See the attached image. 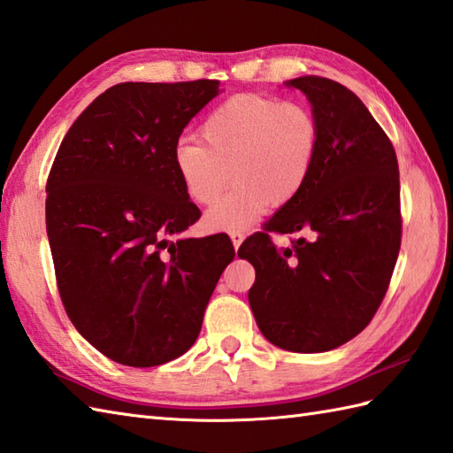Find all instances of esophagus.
Returning <instances> with one entry per match:
<instances>
[{
	"instance_id": "obj_1",
	"label": "esophagus",
	"mask_w": 453,
	"mask_h": 453,
	"mask_svg": "<svg viewBox=\"0 0 453 453\" xmlns=\"http://www.w3.org/2000/svg\"><path fill=\"white\" fill-rule=\"evenodd\" d=\"M229 237H232V242H234V247L237 249L239 245L243 243V239H245V232L243 229H234L232 234H229Z\"/></svg>"
}]
</instances>
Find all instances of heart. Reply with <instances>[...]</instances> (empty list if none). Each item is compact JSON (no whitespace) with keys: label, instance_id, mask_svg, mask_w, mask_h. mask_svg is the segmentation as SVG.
I'll return each mask as SVG.
<instances>
[{"label":"heart","instance_id":"heart-1","mask_svg":"<svg viewBox=\"0 0 453 453\" xmlns=\"http://www.w3.org/2000/svg\"><path fill=\"white\" fill-rule=\"evenodd\" d=\"M200 134L204 142L177 143L173 163L198 204H214L235 177L234 190L206 218L226 232L247 227L268 202L282 206L300 195L319 148V120L307 104L265 95H235L221 103Z\"/></svg>","mask_w":453,"mask_h":453}]
</instances>
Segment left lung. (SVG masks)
<instances>
[{"label": "left lung", "mask_w": 453, "mask_h": 453, "mask_svg": "<svg viewBox=\"0 0 453 453\" xmlns=\"http://www.w3.org/2000/svg\"><path fill=\"white\" fill-rule=\"evenodd\" d=\"M319 120L311 175L294 200L245 239L255 266L249 303L258 329L292 352H326L373 319L401 249L399 165L393 143L344 85L317 75L288 81ZM273 233H300L276 248Z\"/></svg>", "instance_id": "8db88e82"}]
</instances>
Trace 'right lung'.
<instances>
[{"mask_svg": "<svg viewBox=\"0 0 453 453\" xmlns=\"http://www.w3.org/2000/svg\"><path fill=\"white\" fill-rule=\"evenodd\" d=\"M218 80L119 83L72 124L46 180V234L64 310L107 358L150 368L185 354L235 249L177 239L200 210L173 151Z\"/></svg>", "mask_w": 453, "mask_h": 453, "instance_id": "add662e5", "label": "right lung"}]
</instances>
